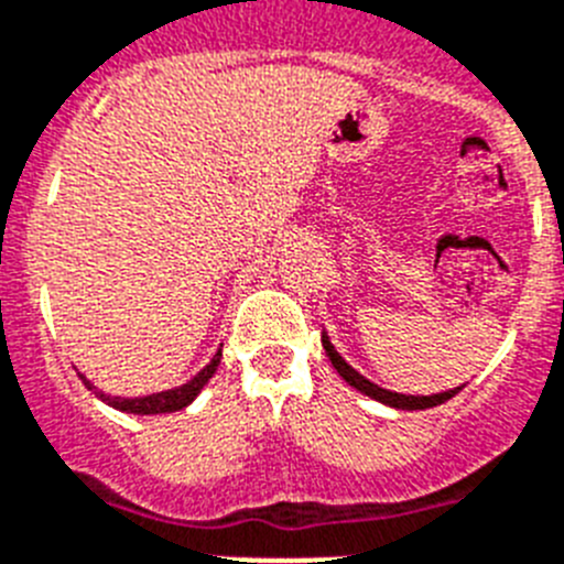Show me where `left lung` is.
<instances>
[{"mask_svg":"<svg viewBox=\"0 0 564 564\" xmlns=\"http://www.w3.org/2000/svg\"><path fill=\"white\" fill-rule=\"evenodd\" d=\"M322 348H325V354H328V359H330V365L336 368V373H339V377L345 379L350 388H356V391L365 393V397L377 399V402H382V405L397 408V411H425V408L442 405V402H447V399L459 393V388H454V391H445V393H433V397H408V393L384 391V388H379V384H373L370 379H365L359 370H354L348 362H345V359H341L339 350L334 348V341L328 339V334H325V330H322Z\"/></svg>","mask_w":564,"mask_h":564,"instance_id":"left-lung-1","label":"left lung"}]
</instances>
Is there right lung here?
Here are the masks:
<instances>
[{
  "label": "right lung",
  "instance_id": "1",
  "mask_svg": "<svg viewBox=\"0 0 564 564\" xmlns=\"http://www.w3.org/2000/svg\"><path fill=\"white\" fill-rule=\"evenodd\" d=\"M219 359H223V348L216 350L214 359H210L205 368L196 373L194 379H187L185 384H180V388H167V391H159V393H148V397H110V393L99 391L94 382H90L85 373H79V379L85 382V388L88 391H94L96 397L102 399V402H108L110 408H117V411L122 413H137V416H151V413H173V411H182V408H187L191 402H194L196 397H199V391L208 384V379L214 377L216 368H219Z\"/></svg>",
  "mask_w": 564,
  "mask_h": 564
}]
</instances>
